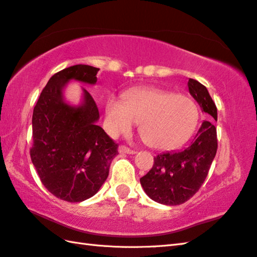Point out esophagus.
Masks as SVG:
<instances>
[{
    "instance_id": "obj_1",
    "label": "esophagus",
    "mask_w": 257,
    "mask_h": 257,
    "mask_svg": "<svg viewBox=\"0 0 257 257\" xmlns=\"http://www.w3.org/2000/svg\"><path fill=\"white\" fill-rule=\"evenodd\" d=\"M119 153H121V154H129V155L136 154L135 150L130 149V148H128V147H125V146H120V147H119Z\"/></svg>"
}]
</instances>
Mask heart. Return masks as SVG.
Listing matches in <instances>:
<instances>
[{
    "mask_svg": "<svg viewBox=\"0 0 257 257\" xmlns=\"http://www.w3.org/2000/svg\"><path fill=\"white\" fill-rule=\"evenodd\" d=\"M105 125L112 136L128 133L135 122L149 147L172 149L187 140L197 125L198 108L184 94L157 88H138L124 92L122 101L109 98Z\"/></svg>",
    "mask_w": 257,
    "mask_h": 257,
    "instance_id": "obj_1",
    "label": "heart"
}]
</instances>
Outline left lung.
Masks as SVG:
<instances>
[{"mask_svg": "<svg viewBox=\"0 0 257 257\" xmlns=\"http://www.w3.org/2000/svg\"><path fill=\"white\" fill-rule=\"evenodd\" d=\"M188 89L202 111L217 120V108L205 85L189 79ZM216 152V128L212 122L204 121L187 148L156 156L153 168L140 178V184L155 202L169 206L184 204L205 182Z\"/></svg>", "mask_w": 257, "mask_h": 257, "instance_id": "left-lung-1", "label": "left lung"}]
</instances>
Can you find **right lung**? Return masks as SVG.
I'll list each match as a JSON object with an SVG mask.
<instances>
[{
	"label": "right lung",
	"instance_id": "right-lung-1",
	"mask_svg": "<svg viewBox=\"0 0 257 257\" xmlns=\"http://www.w3.org/2000/svg\"><path fill=\"white\" fill-rule=\"evenodd\" d=\"M98 68L77 64L50 78L33 109L32 164L50 193L65 202L92 197L105 182L118 145L97 124L98 105L87 90L79 105L64 101L70 80L97 82Z\"/></svg>",
	"mask_w": 257,
	"mask_h": 257
}]
</instances>
